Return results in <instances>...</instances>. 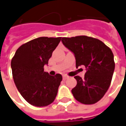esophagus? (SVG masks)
<instances>
[{"instance_id":"1","label":"esophagus","mask_w":126,"mask_h":126,"mask_svg":"<svg viewBox=\"0 0 126 126\" xmlns=\"http://www.w3.org/2000/svg\"><path fill=\"white\" fill-rule=\"evenodd\" d=\"M67 78V76L66 75H63V80H65Z\"/></svg>"}]
</instances>
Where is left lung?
<instances>
[{"mask_svg": "<svg viewBox=\"0 0 126 126\" xmlns=\"http://www.w3.org/2000/svg\"><path fill=\"white\" fill-rule=\"evenodd\" d=\"M63 44L74 54L76 66L84 65V78L76 76L77 81L72 93L84 104H93L103 97L109 89L115 69L112 51L97 39L81 35L63 37Z\"/></svg>", "mask_w": 126, "mask_h": 126, "instance_id": "8db88e82", "label": "left lung"}]
</instances>
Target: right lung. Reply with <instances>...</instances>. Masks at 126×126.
Segmentation results:
<instances>
[{
  "label": "right lung",
  "mask_w": 126,
  "mask_h": 126,
  "mask_svg": "<svg viewBox=\"0 0 126 126\" xmlns=\"http://www.w3.org/2000/svg\"><path fill=\"white\" fill-rule=\"evenodd\" d=\"M61 37H41L17 49L11 60L14 82L21 95L32 106H46L54 102L62 76L49 75L44 67Z\"/></svg>",
  "instance_id": "right-lung-1"
}]
</instances>
